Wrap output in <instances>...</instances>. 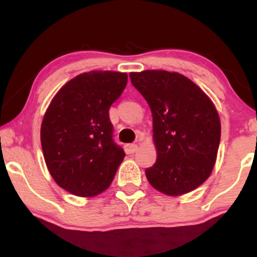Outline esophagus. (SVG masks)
Listing matches in <instances>:
<instances>
[{
	"label": "esophagus",
	"instance_id": "obj_1",
	"mask_svg": "<svg viewBox=\"0 0 257 257\" xmlns=\"http://www.w3.org/2000/svg\"><path fill=\"white\" fill-rule=\"evenodd\" d=\"M127 151L128 153H136L138 151V145L137 144H130V145H127Z\"/></svg>",
	"mask_w": 257,
	"mask_h": 257
}]
</instances>
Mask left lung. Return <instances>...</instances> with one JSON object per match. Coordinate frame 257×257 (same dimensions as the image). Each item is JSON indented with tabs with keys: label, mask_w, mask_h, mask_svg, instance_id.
Here are the masks:
<instances>
[{
	"label": "left lung",
	"mask_w": 257,
	"mask_h": 257,
	"mask_svg": "<svg viewBox=\"0 0 257 257\" xmlns=\"http://www.w3.org/2000/svg\"><path fill=\"white\" fill-rule=\"evenodd\" d=\"M132 85L150 105L157 161L145 171L157 191L178 196L207 180L216 161L221 122L210 98L178 72L130 73Z\"/></svg>",
	"instance_id": "1"
}]
</instances>
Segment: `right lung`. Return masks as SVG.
<instances>
[{
	"mask_svg": "<svg viewBox=\"0 0 257 257\" xmlns=\"http://www.w3.org/2000/svg\"><path fill=\"white\" fill-rule=\"evenodd\" d=\"M127 84V73L84 72L52 98L41 126L45 164L59 187L82 198L108 188L125 157L112 139L108 110Z\"/></svg>",
	"mask_w": 257,
	"mask_h": 257,
	"instance_id": "1",
	"label": "right lung"
}]
</instances>
